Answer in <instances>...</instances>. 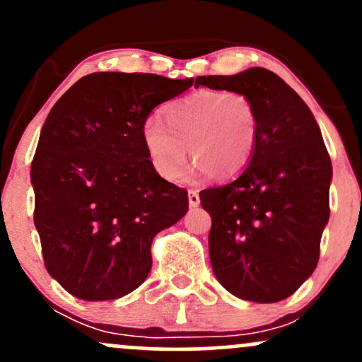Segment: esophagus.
<instances>
[{"label": "esophagus", "instance_id": "1", "mask_svg": "<svg viewBox=\"0 0 362 362\" xmlns=\"http://www.w3.org/2000/svg\"><path fill=\"white\" fill-rule=\"evenodd\" d=\"M189 204L190 207H197L199 204H201V197H199V192L197 190H189Z\"/></svg>", "mask_w": 362, "mask_h": 362}]
</instances>
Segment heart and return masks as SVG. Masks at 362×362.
Here are the masks:
<instances>
[{
  "mask_svg": "<svg viewBox=\"0 0 362 362\" xmlns=\"http://www.w3.org/2000/svg\"><path fill=\"white\" fill-rule=\"evenodd\" d=\"M165 122L148 117L141 127L144 151L165 180H178L187 167V146L195 172L218 178L240 175L259 141V115L247 95L201 90L165 107Z\"/></svg>",
  "mask_w": 362,
  "mask_h": 362,
  "instance_id": "heart-1",
  "label": "heart"
}]
</instances>
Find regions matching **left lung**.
Returning a JSON list of instances; mask_svg holds the SVG:
<instances>
[{
  "mask_svg": "<svg viewBox=\"0 0 362 362\" xmlns=\"http://www.w3.org/2000/svg\"><path fill=\"white\" fill-rule=\"evenodd\" d=\"M247 95L259 115V141L236 180L201 190L211 214L209 257L216 279L235 296L276 303L313 274L328 223L332 161L303 98L276 73L197 76L195 88Z\"/></svg>",
  "mask_w": 362,
  "mask_h": 362,
  "instance_id": "8db88e82",
  "label": "left lung"
}]
</instances>
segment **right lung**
I'll return each instance as SVG.
<instances>
[{
    "mask_svg": "<svg viewBox=\"0 0 362 362\" xmlns=\"http://www.w3.org/2000/svg\"><path fill=\"white\" fill-rule=\"evenodd\" d=\"M192 83L91 73L49 112L30 168L34 223L45 269L73 296L117 300L139 288L153 238L185 216L187 190L155 172L141 127Z\"/></svg>",
    "mask_w": 362,
    "mask_h": 362,
    "instance_id": "right-lung-1",
    "label": "right lung"
}]
</instances>
